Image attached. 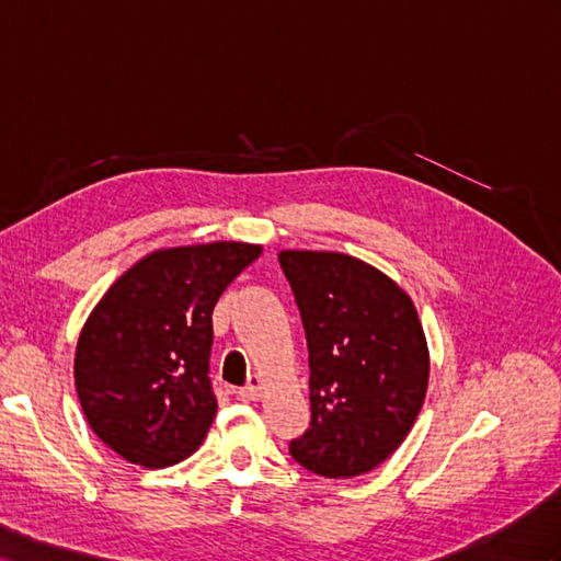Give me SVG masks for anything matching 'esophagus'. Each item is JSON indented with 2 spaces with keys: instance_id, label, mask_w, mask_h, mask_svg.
Instances as JSON below:
<instances>
[{
  "instance_id": "34e87169",
  "label": "esophagus",
  "mask_w": 561,
  "mask_h": 561,
  "mask_svg": "<svg viewBox=\"0 0 561 561\" xmlns=\"http://www.w3.org/2000/svg\"><path fill=\"white\" fill-rule=\"evenodd\" d=\"M261 391H263V379L257 377V375H253V377L249 379V383L243 386V389H239V398L247 400V403H251V400L261 398Z\"/></svg>"
}]
</instances>
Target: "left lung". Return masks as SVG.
<instances>
[{
  "label": "left lung",
  "instance_id": "1",
  "mask_svg": "<svg viewBox=\"0 0 561 561\" xmlns=\"http://www.w3.org/2000/svg\"><path fill=\"white\" fill-rule=\"evenodd\" d=\"M279 265L310 353V428L289 453L320 477H360L396 453L424 405L428 348L417 310L360 257L282 251Z\"/></svg>",
  "mask_w": 561,
  "mask_h": 561
}]
</instances>
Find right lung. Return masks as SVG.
<instances>
[{"label": "right lung", "mask_w": 561, "mask_h": 561, "mask_svg": "<svg viewBox=\"0 0 561 561\" xmlns=\"http://www.w3.org/2000/svg\"><path fill=\"white\" fill-rule=\"evenodd\" d=\"M261 253L243 241L153 251L90 312L76 348V389L94 434L127 462L163 469L206 438L218 412L210 314Z\"/></svg>", "instance_id": "right-lung-1"}]
</instances>
